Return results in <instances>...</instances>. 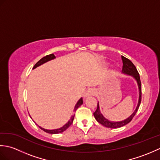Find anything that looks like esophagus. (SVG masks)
Segmentation results:
<instances>
[{
  "label": "esophagus",
  "mask_w": 160,
  "mask_h": 160,
  "mask_svg": "<svg viewBox=\"0 0 160 160\" xmlns=\"http://www.w3.org/2000/svg\"><path fill=\"white\" fill-rule=\"evenodd\" d=\"M96 94V90L94 89H89L88 90L86 91V92L84 94V98H88L89 96H94Z\"/></svg>",
  "instance_id": "34e87169"
}]
</instances>
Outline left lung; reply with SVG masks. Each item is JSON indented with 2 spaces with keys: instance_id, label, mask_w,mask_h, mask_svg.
<instances>
[{
  "instance_id": "8db88e82",
  "label": "left lung",
  "mask_w": 160,
  "mask_h": 160,
  "mask_svg": "<svg viewBox=\"0 0 160 160\" xmlns=\"http://www.w3.org/2000/svg\"><path fill=\"white\" fill-rule=\"evenodd\" d=\"M122 62H123V66H122V73L127 75H129V76H131L132 77H133L135 78V80L137 81L138 88H139L138 103V106L136 108H135V110L134 111L133 113H132L128 118L126 119V120L120 121V122H111L108 120V119L105 118L103 116V115L101 113L100 110L99 102H98L97 109L93 113L94 117L99 123H100L102 125H103L107 128H120L129 123L138 112V110L139 108V107H140L141 100H142V85H141L140 74H139L136 67H135L133 63H132L130 60H128V58H125L122 56Z\"/></svg>"
}]
</instances>
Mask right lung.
<instances>
[{"mask_svg":"<svg viewBox=\"0 0 160 160\" xmlns=\"http://www.w3.org/2000/svg\"><path fill=\"white\" fill-rule=\"evenodd\" d=\"M56 58V57H55V56H54L53 53L49 54V55H47V56H45V57H43L42 58L40 59V60L38 61V62L35 64L34 67H33V69H35V68H36L37 67H39L40 65H41V64H44V63H45V62H48V61H49V60H51L54 59V58ZM82 103H83V100H82V98H81L78 101V102H77V104H76V106H75L74 111H76L78 109V108L80 106V105L82 104ZM74 116H75V115H73L71 117L70 120H69V121H68L67 123L66 124H64L62 127H61V128H60L53 129V130H47V129L43 128H42V127H39V126H38V127H40V128H41L42 131H44L46 132H48V133H51V134H58V133H60V132H62L63 131H65L67 128H69V127H70V126H71V124L73 123V120Z\"/></svg>","mask_w":160,"mask_h":160,"instance_id":"right-lung-1","label":"right lung"}]
</instances>
